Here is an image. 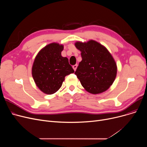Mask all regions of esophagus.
<instances>
[{"label":"esophagus","instance_id":"esophagus-1","mask_svg":"<svg viewBox=\"0 0 147 147\" xmlns=\"http://www.w3.org/2000/svg\"><path fill=\"white\" fill-rule=\"evenodd\" d=\"M77 67H78V65H77V64H75V65H74L73 66V68L74 71H76V69Z\"/></svg>","mask_w":147,"mask_h":147}]
</instances>
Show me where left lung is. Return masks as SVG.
I'll return each instance as SVG.
<instances>
[{"instance_id":"1","label":"left lung","mask_w":147,"mask_h":147,"mask_svg":"<svg viewBox=\"0 0 147 147\" xmlns=\"http://www.w3.org/2000/svg\"><path fill=\"white\" fill-rule=\"evenodd\" d=\"M82 60L75 74L82 86L89 93L97 94L109 89L117 74V66L113 57L104 46L94 40L76 42Z\"/></svg>"}]
</instances>
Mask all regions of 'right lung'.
Here are the masks:
<instances>
[{"instance_id": "obj_1", "label": "right lung", "mask_w": 147, "mask_h": 147, "mask_svg": "<svg viewBox=\"0 0 147 147\" xmlns=\"http://www.w3.org/2000/svg\"><path fill=\"white\" fill-rule=\"evenodd\" d=\"M63 46L52 43L46 46L36 56L32 76L37 86L46 94H53L61 87L65 77L74 72L68 59L61 56Z\"/></svg>"}]
</instances>
